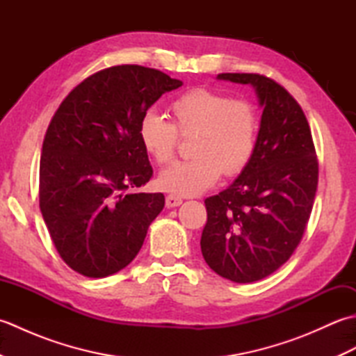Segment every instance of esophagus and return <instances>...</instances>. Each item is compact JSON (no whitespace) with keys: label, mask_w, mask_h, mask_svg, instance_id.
Listing matches in <instances>:
<instances>
[{"label":"esophagus","mask_w":356,"mask_h":356,"mask_svg":"<svg viewBox=\"0 0 356 356\" xmlns=\"http://www.w3.org/2000/svg\"><path fill=\"white\" fill-rule=\"evenodd\" d=\"M165 202H166V207H168V208H176V207L180 205V203H182V199H180L179 195L168 194V195H166Z\"/></svg>","instance_id":"1"}]
</instances>
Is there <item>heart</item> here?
I'll use <instances>...</instances> for the list:
<instances>
[{"label": "heart", "instance_id": "obj_1", "mask_svg": "<svg viewBox=\"0 0 356 356\" xmlns=\"http://www.w3.org/2000/svg\"><path fill=\"white\" fill-rule=\"evenodd\" d=\"M172 122L143 115L139 139L159 165L172 162L179 136L191 138L190 161L177 162L159 177L165 191L195 195L213 186L220 174L236 177L246 170L257 147L259 115L252 102L232 99L209 88H193L170 104Z\"/></svg>", "mask_w": 356, "mask_h": 356}]
</instances>
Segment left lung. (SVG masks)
Returning <instances> with one entry per match:
<instances>
[{
    "mask_svg": "<svg viewBox=\"0 0 356 356\" xmlns=\"http://www.w3.org/2000/svg\"><path fill=\"white\" fill-rule=\"evenodd\" d=\"M218 79L251 84L263 115L246 170L229 188L205 199L200 248L218 275L252 283L283 266L303 238L318 161L305 113L284 87L259 73H220Z\"/></svg>",
    "mask_w": 356,
    "mask_h": 356,
    "instance_id": "obj_1",
    "label": "left lung"
}]
</instances>
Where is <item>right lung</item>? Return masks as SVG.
<instances>
[{
    "instance_id": "add662e5",
    "label": "right lung",
    "mask_w": 356,
    "mask_h": 356,
    "mask_svg": "<svg viewBox=\"0 0 356 356\" xmlns=\"http://www.w3.org/2000/svg\"><path fill=\"white\" fill-rule=\"evenodd\" d=\"M182 86L161 70L115 65L65 96L42 142L40 208L59 257L90 278L130 264L162 193H134L153 177L139 122L163 93Z\"/></svg>"
}]
</instances>
